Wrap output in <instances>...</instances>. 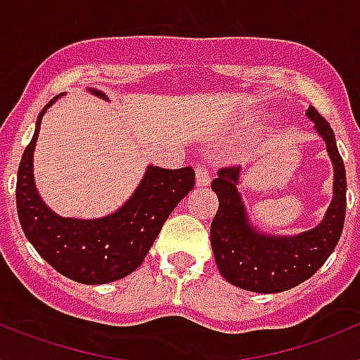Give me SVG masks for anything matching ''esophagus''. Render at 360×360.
<instances>
[{
  "instance_id": "esophagus-1",
  "label": "esophagus",
  "mask_w": 360,
  "mask_h": 360,
  "mask_svg": "<svg viewBox=\"0 0 360 360\" xmlns=\"http://www.w3.org/2000/svg\"><path fill=\"white\" fill-rule=\"evenodd\" d=\"M195 173H196V186H209V184H211V174L207 173L205 165H200V164L196 165Z\"/></svg>"
}]
</instances>
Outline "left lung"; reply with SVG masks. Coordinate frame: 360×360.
Masks as SVG:
<instances>
[{"label":"left lung","instance_id":"1","mask_svg":"<svg viewBox=\"0 0 360 360\" xmlns=\"http://www.w3.org/2000/svg\"><path fill=\"white\" fill-rule=\"evenodd\" d=\"M307 115L326 142L335 171L333 200L316 229L294 238L259 234L250 227L236 189L240 165L221 167L212 180L219 205L211 224V247L218 270L234 287L257 294L290 290L316 274L341 238L346 214L345 164L328 122L314 106H308Z\"/></svg>","mask_w":360,"mask_h":360}]
</instances>
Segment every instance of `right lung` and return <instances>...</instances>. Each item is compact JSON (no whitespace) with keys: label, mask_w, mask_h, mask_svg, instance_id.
I'll use <instances>...</instances> for the list:
<instances>
[{"label":"right lung","mask_w":360,"mask_h":360,"mask_svg":"<svg viewBox=\"0 0 360 360\" xmlns=\"http://www.w3.org/2000/svg\"><path fill=\"white\" fill-rule=\"evenodd\" d=\"M91 94L106 98L103 91L91 90ZM56 98L37 117L36 133L19 162L15 184L19 221L34 249L59 274L82 285L117 281L144 262L165 219L195 187V169H162L149 165L135 195L106 218L73 219L53 214L34 186L32 157L41 119Z\"/></svg>","instance_id":"right-lung-1"}]
</instances>
